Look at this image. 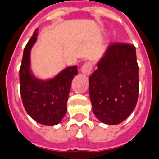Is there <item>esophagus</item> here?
I'll use <instances>...</instances> for the list:
<instances>
[{"label":"esophagus","mask_w":159,"mask_h":159,"mask_svg":"<svg viewBox=\"0 0 159 159\" xmlns=\"http://www.w3.org/2000/svg\"><path fill=\"white\" fill-rule=\"evenodd\" d=\"M82 74H85V75H90L92 74V63L91 61H87L85 63L83 64V66L80 68Z\"/></svg>","instance_id":"esophagus-1"}]
</instances>
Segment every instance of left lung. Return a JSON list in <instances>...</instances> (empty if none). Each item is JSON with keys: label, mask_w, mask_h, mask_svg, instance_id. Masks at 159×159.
Returning <instances> with one entry per match:
<instances>
[{"label": "left lung", "mask_w": 159, "mask_h": 159, "mask_svg": "<svg viewBox=\"0 0 159 159\" xmlns=\"http://www.w3.org/2000/svg\"><path fill=\"white\" fill-rule=\"evenodd\" d=\"M89 77L92 111L105 124L121 123L134 110L139 95L135 47L113 43Z\"/></svg>", "instance_id": "left-lung-1"}]
</instances>
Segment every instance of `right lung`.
<instances>
[{"mask_svg": "<svg viewBox=\"0 0 159 159\" xmlns=\"http://www.w3.org/2000/svg\"><path fill=\"white\" fill-rule=\"evenodd\" d=\"M38 31L37 28L24 49L20 68V94L25 109L33 120L40 124L54 126L60 123L67 113L71 83L78 74V67H66L48 80L36 77L31 69V51Z\"/></svg>", "mask_w": 159, "mask_h": 159, "instance_id": "right-lung-1", "label": "right lung"}]
</instances>
